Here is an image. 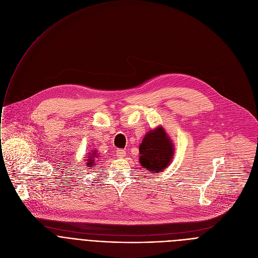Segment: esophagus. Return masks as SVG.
<instances>
[{
  "mask_svg": "<svg viewBox=\"0 0 258 258\" xmlns=\"http://www.w3.org/2000/svg\"><path fill=\"white\" fill-rule=\"evenodd\" d=\"M125 155H126L125 150H122V149L116 150V156H117L118 158H123V157H125Z\"/></svg>",
  "mask_w": 258,
  "mask_h": 258,
  "instance_id": "34e87169",
  "label": "esophagus"
}]
</instances>
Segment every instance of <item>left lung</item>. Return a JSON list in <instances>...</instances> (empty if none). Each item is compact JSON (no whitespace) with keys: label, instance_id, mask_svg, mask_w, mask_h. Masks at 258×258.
<instances>
[{"label":"left lung","instance_id":"8db88e82","mask_svg":"<svg viewBox=\"0 0 258 258\" xmlns=\"http://www.w3.org/2000/svg\"><path fill=\"white\" fill-rule=\"evenodd\" d=\"M139 161L148 171L160 173L172 161L174 145L162 125L150 130L139 146Z\"/></svg>","mask_w":258,"mask_h":258}]
</instances>
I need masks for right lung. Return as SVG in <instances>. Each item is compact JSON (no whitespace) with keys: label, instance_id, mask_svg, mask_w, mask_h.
<instances>
[{"label":"right lung","instance_id":"right-lung-1","mask_svg":"<svg viewBox=\"0 0 258 258\" xmlns=\"http://www.w3.org/2000/svg\"><path fill=\"white\" fill-rule=\"evenodd\" d=\"M98 157H100V155L96 149L92 150V152H89L86 157V166L89 167L90 169H93L96 165V158Z\"/></svg>","mask_w":258,"mask_h":258}]
</instances>
